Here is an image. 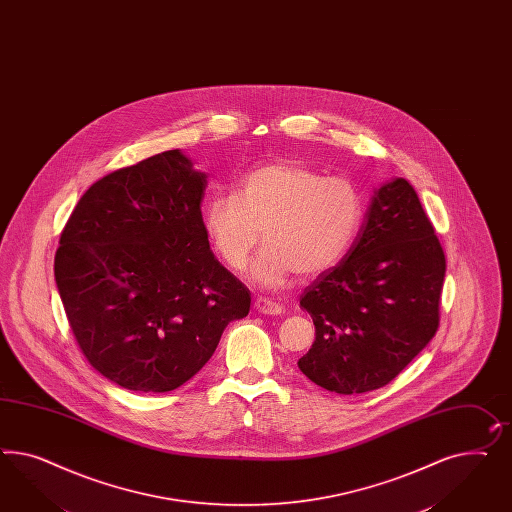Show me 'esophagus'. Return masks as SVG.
<instances>
[{
  "label": "esophagus",
  "mask_w": 512,
  "mask_h": 512,
  "mask_svg": "<svg viewBox=\"0 0 512 512\" xmlns=\"http://www.w3.org/2000/svg\"><path fill=\"white\" fill-rule=\"evenodd\" d=\"M254 308H256L260 314H267V316H277V314L284 312V308L280 307L278 303L269 301V299H263V297H258V299L254 301Z\"/></svg>",
  "instance_id": "obj_1"
}]
</instances>
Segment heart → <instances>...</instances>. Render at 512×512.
Masks as SVG:
<instances>
[{"instance_id":"obj_1","label":"heart","mask_w":512,"mask_h":512,"mask_svg":"<svg viewBox=\"0 0 512 512\" xmlns=\"http://www.w3.org/2000/svg\"><path fill=\"white\" fill-rule=\"evenodd\" d=\"M204 230L220 260L250 269L262 288L320 277L350 249L363 220V194L348 177L325 176L305 162L275 161L241 177L234 196L204 205Z\"/></svg>"}]
</instances>
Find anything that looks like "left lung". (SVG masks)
Wrapping results in <instances>:
<instances>
[{"label":"left lung","mask_w":512,"mask_h":512,"mask_svg":"<svg viewBox=\"0 0 512 512\" xmlns=\"http://www.w3.org/2000/svg\"><path fill=\"white\" fill-rule=\"evenodd\" d=\"M344 260L301 295L316 340L297 366L323 389H380L424 350L439 325L445 254L415 189L393 177L374 189Z\"/></svg>","instance_id":"obj_1"}]
</instances>
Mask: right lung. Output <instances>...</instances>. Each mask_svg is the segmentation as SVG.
<instances>
[{
  "instance_id": "right-lung-1",
  "label": "right lung",
  "mask_w": 512,
  "mask_h": 512,
  "mask_svg": "<svg viewBox=\"0 0 512 512\" xmlns=\"http://www.w3.org/2000/svg\"><path fill=\"white\" fill-rule=\"evenodd\" d=\"M207 174L181 149L93 183L54 260L59 297L91 366L119 387L166 393L211 359L250 292L204 230Z\"/></svg>"
}]
</instances>
